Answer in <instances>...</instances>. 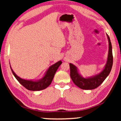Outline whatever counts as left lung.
<instances>
[{"label":"left lung","instance_id":"left-lung-1","mask_svg":"<svg viewBox=\"0 0 121 121\" xmlns=\"http://www.w3.org/2000/svg\"><path fill=\"white\" fill-rule=\"evenodd\" d=\"M108 41V53L107 62L102 70L97 74L90 77H84L77 67L70 63V77L75 84L83 90H93L98 87L109 75L113 63L112 46L110 38L107 34Z\"/></svg>","mask_w":121,"mask_h":121}]
</instances>
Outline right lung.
<instances>
[{"label":"right lung","mask_w":121,"mask_h":121,"mask_svg":"<svg viewBox=\"0 0 121 121\" xmlns=\"http://www.w3.org/2000/svg\"><path fill=\"white\" fill-rule=\"evenodd\" d=\"M61 63H62V61H61V60H60L58 62L51 65L48 70H46V72L45 73L43 76L40 79H37V80L22 78L18 76L14 73L13 69H12L11 65H10V67H11L12 72L14 75V77L16 78V79L22 85H23L24 87L28 90L36 91L45 89L51 84L57 69H58L59 66L61 65Z\"/></svg>","instance_id":"1"}]
</instances>
